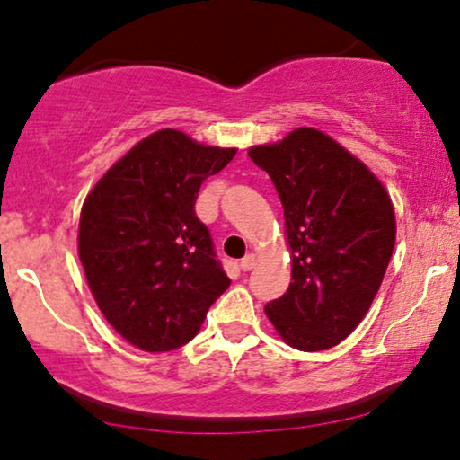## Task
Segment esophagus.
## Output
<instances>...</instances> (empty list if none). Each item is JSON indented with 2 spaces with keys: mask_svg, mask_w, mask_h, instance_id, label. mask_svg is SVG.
I'll use <instances>...</instances> for the list:
<instances>
[{
  "mask_svg": "<svg viewBox=\"0 0 460 460\" xmlns=\"http://www.w3.org/2000/svg\"><path fill=\"white\" fill-rule=\"evenodd\" d=\"M255 263H257V257L253 253H247L241 260V270H244V272H249V270L255 268Z\"/></svg>",
  "mask_w": 460,
  "mask_h": 460,
  "instance_id": "1",
  "label": "esophagus"
}]
</instances>
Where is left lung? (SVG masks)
I'll use <instances>...</instances> for the list:
<instances>
[{
	"label": "left lung",
	"mask_w": 460,
	"mask_h": 460,
	"mask_svg": "<svg viewBox=\"0 0 460 460\" xmlns=\"http://www.w3.org/2000/svg\"><path fill=\"white\" fill-rule=\"evenodd\" d=\"M249 156L279 192L293 260L287 293L266 304L270 323L295 349H329L362 323L379 291L395 244L392 199L318 129L299 128Z\"/></svg>",
	"instance_id": "1"
}]
</instances>
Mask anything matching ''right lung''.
Masks as SVG:
<instances>
[{"mask_svg": "<svg viewBox=\"0 0 460 460\" xmlns=\"http://www.w3.org/2000/svg\"><path fill=\"white\" fill-rule=\"evenodd\" d=\"M234 155L236 148L203 146L161 129L87 194L79 260L100 312L136 348H181L230 287L194 203L207 175L222 172Z\"/></svg>", "mask_w": 460, "mask_h": 460, "instance_id": "right-lung-1", "label": "right lung"}]
</instances>
